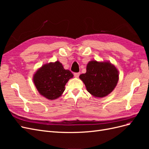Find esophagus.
<instances>
[{
	"label": "esophagus",
	"instance_id": "1",
	"mask_svg": "<svg viewBox=\"0 0 149 149\" xmlns=\"http://www.w3.org/2000/svg\"><path fill=\"white\" fill-rule=\"evenodd\" d=\"M79 74H80L79 73H74V76H75L76 78H78V76H79Z\"/></svg>",
	"mask_w": 149,
	"mask_h": 149
}]
</instances>
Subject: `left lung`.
Instances as JSON below:
<instances>
[{
	"label": "left lung",
	"mask_w": 149,
	"mask_h": 149,
	"mask_svg": "<svg viewBox=\"0 0 149 149\" xmlns=\"http://www.w3.org/2000/svg\"><path fill=\"white\" fill-rule=\"evenodd\" d=\"M79 78L84 83L87 91L97 97L106 96L113 91L119 80V73L115 66L109 62L89 61L86 73Z\"/></svg>",
	"instance_id": "8db88e82"
}]
</instances>
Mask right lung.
Listing matches in <instances>:
<instances>
[{"instance_id": "add662e5", "label": "right lung", "mask_w": 149, "mask_h": 149, "mask_svg": "<svg viewBox=\"0 0 149 149\" xmlns=\"http://www.w3.org/2000/svg\"><path fill=\"white\" fill-rule=\"evenodd\" d=\"M73 74L65 70L58 61L45 64L38 69L33 76V82L41 95L49 100H56L65 91V86Z\"/></svg>"}]
</instances>
